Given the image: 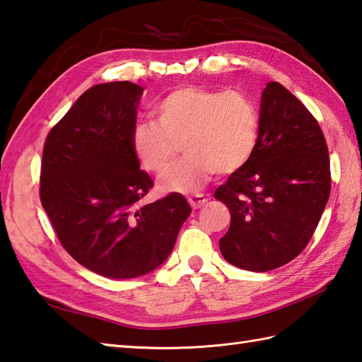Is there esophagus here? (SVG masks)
<instances>
[{
  "mask_svg": "<svg viewBox=\"0 0 362 362\" xmlns=\"http://www.w3.org/2000/svg\"><path fill=\"white\" fill-rule=\"evenodd\" d=\"M207 197L206 195H203V194H197V195H192V197H189L187 198V202H189V204L194 207V209H199L202 206H204L206 203H207Z\"/></svg>",
  "mask_w": 362,
  "mask_h": 362,
  "instance_id": "esophagus-1",
  "label": "esophagus"
}]
</instances>
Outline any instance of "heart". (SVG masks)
Segmentation results:
<instances>
[{"label":"heart","instance_id":"obj_1","mask_svg":"<svg viewBox=\"0 0 362 362\" xmlns=\"http://www.w3.org/2000/svg\"><path fill=\"white\" fill-rule=\"evenodd\" d=\"M156 120L133 127L132 148L144 168L163 173L173 163L178 142L184 158L158 182L160 192L194 194L212 176L238 172L255 153L260 116L242 91L181 86L158 102Z\"/></svg>","mask_w":362,"mask_h":362}]
</instances>
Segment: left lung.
<instances>
[{"instance_id":"1","label":"left lung","mask_w":362,"mask_h":362,"mask_svg":"<svg viewBox=\"0 0 362 362\" xmlns=\"http://www.w3.org/2000/svg\"><path fill=\"white\" fill-rule=\"evenodd\" d=\"M255 153L215 198L228 206L230 226L220 240L224 260L264 272L284 267L308 245L330 197V158L317 120L279 82L260 99Z\"/></svg>"}]
</instances>
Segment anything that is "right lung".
<instances>
[{
  "label": "right lung",
  "mask_w": 362,
  "mask_h": 362,
  "mask_svg": "<svg viewBox=\"0 0 362 362\" xmlns=\"http://www.w3.org/2000/svg\"><path fill=\"white\" fill-rule=\"evenodd\" d=\"M142 93L128 80L91 86L43 148L40 198L55 234L72 259L108 279L160 267L192 212L180 194L141 204L153 186L132 148Z\"/></svg>",
  "instance_id": "right-lung-1"
}]
</instances>
